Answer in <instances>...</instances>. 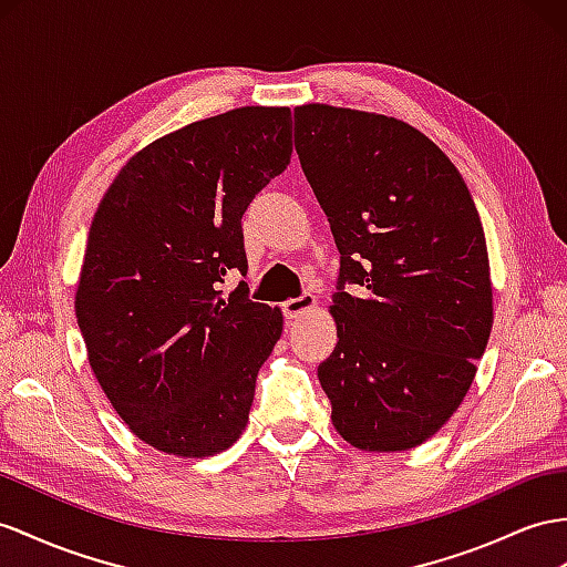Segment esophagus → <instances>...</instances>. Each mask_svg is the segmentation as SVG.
<instances>
[{
	"mask_svg": "<svg viewBox=\"0 0 567 567\" xmlns=\"http://www.w3.org/2000/svg\"><path fill=\"white\" fill-rule=\"evenodd\" d=\"M316 307V297L313 295H309V292H303L301 297H289L285 303H282V313L287 316V318H301L303 313L307 311H311Z\"/></svg>",
	"mask_w": 567,
	"mask_h": 567,
	"instance_id": "esophagus-1",
	"label": "esophagus"
}]
</instances>
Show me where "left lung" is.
<instances>
[{
    "label": "left lung",
    "mask_w": 567,
    "mask_h": 567,
    "mask_svg": "<svg viewBox=\"0 0 567 567\" xmlns=\"http://www.w3.org/2000/svg\"><path fill=\"white\" fill-rule=\"evenodd\" d=\"M295 148L340 251L338 344L318 367L332 426L369 453L422 445L467 395L493 326L470 188L429 136L385 114L295 107Z\"/></svg>",
    "instance_id": "1"
}]
</instances>
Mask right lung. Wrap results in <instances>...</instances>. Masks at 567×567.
<instances>
[{"mask_svg": "<svg viewBox=\"0 0 567 567\" xmlns=\"http://www.w3.org/2000/svg\"><path fill=\"white\" fill-rule=\"evenodd\" d=\"M289 155V107H237L145 145L95 210L81 336L114 412L167 455L223 453L249 422L282 311L217 287L246 275L241 215Z\"/></svg>", "mask_w": 567, "mask_h": 567, "instance_id": "obj_1", "label": "right lung"}]
</instances>
